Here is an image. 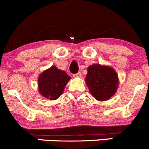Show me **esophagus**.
I'll use <instances>...</instances> for the list:
<instances>
[{
	"label": "esophagus",
	"mask_w": 149,
	"mask_h": 149,
	"mask_svg": "<svg viewBox=\"0 0 149 149\" xmlns=\"http://www.w3.org/2000/svg\"><path fill=\"white\" fill-rule=\"evenodd\" d=\"M81 76V73H76V74H73V77L74 78H80Z\"/></svg>",
	"instance_id": "esophagus-1"
}]
</instances>
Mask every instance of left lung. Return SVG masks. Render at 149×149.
<instances>
[{"mask_svg":"<svg viewBox=\"0 0 149 149\" xmlns=\"http://www.w3.org/2000/svg\"><path fill=\"white\" fill-rule=\"evenodd\" d=\"M85 81L90 93L98 101H105L116 93L119 85L117 73L111 67L92 65L88 67Z\"/></svg>","mask_w":149,"mask_h":149,"instance_id":"obj_1","label":"left lung"}]
</instances>
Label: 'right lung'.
Returning <instances> with one entry per match:
<instances>
[{"instance_id": "1", "label": "right lung", "mask_w": 149, "mask_h": 149, "mask_svg": "<svg viewBox=\"0 0 149 149\" xmlns=\"http://www.w3.org/2000/svg\"><path fill=\"white\" fill-rule=\"evenodd\" d=\"M70 79L66 72L52 66L40 74L38 79V91L46 99L57 100L62 94Z\"/></svg>"}]
</instances>
